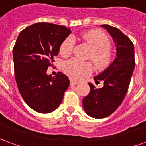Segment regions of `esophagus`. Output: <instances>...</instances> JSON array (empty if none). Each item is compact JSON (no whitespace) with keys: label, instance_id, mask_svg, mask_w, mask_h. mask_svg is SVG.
<instances>
[{"label":"esophagus","instance_id":"34e87169","mask_svg":"<svg viewBox=\"0 0 146 146\" xmlns=\"http://www.w3.org/2000/svg\"><path fill=\"white\" fill-rule=\"evenodd\" d=\"M77 84H78V82L76 81V80H70V86L76 85Z\"/></svg>","mask_w":146,"mask_h":146}]
</instances>
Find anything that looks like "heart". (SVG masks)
Instances as JSON below:
<instances>
[{
	"label": "heart",
	"mask_w": 146,
	"mask_h": 146,
	"mask_svg": "<svg viewBox=\"0 0 146 146\" xmlns=\"http://www.w3.org/2000/svg\"><path fill=\"white\" fill-rule=\"evenodd\" d=\"M80 38L84 41L92 49L89 58L98 70H104L111 63L113 53L109 48L110 45V38L100 30H94L81 33ZM74 42L72 37H67L63 40L59 48L62 56H69L73 51ZM63 70L68 76L73 79L78 80L81 76L88 75L92 72V66L88 62L73 58L66 61L63 65Z\"/></svg>",
	"instance_id": "1"
}]
</instances>
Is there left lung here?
Wrapping results in <instances>:
<instances>
[{
    "instance_id": "left-lung-1",
    "label": "left lung",
    "mask_w": 146,
    "mask_h": 146,
    "mask_svg": "<svg viewBox=\"0 0 146 146\" xmlns=\"http://www.w3.org/2000/svg\"><path fill=\"white\" fill-rule=\"evenodd\" d=\"M115 42L116 56L110 66L94 77L95 83L103 81V87L95 88L89 83L91 91L83 99V106L88 116L101 119L110 116L122 103L128 90L135 66L134 44L119 29L101 25Z\"/></svg>"
}]
</instances>
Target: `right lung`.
Here are the masks:
<instances>
[{
  "label": "right lung",
  "mask_w": 146,
  "mask_h": 146,
  "mask_svg": "<svg viewBox=\"0 0 146 146\" xmlns=\"http://www.w3.org/2000/svg\"><path fill=\"white\" fill-rule=\"evenodd\" d=\"M71 33L65 26L38 23L22 30L13 48L18 88L25 102L40 113L56 110L63 99L70 80L61 72L53 76L47 70Z\"/></svg>",
  "instance_id": "1"
}]
</instances>
